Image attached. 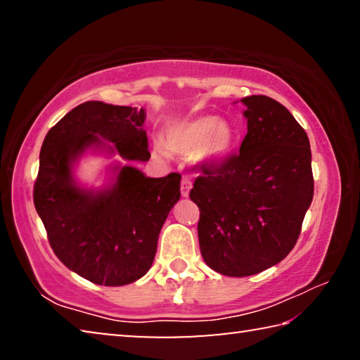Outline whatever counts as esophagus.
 <instances>
[{"label": "esophagus", "mask_w": 360, "mask_h": 360, "mask_svg": "<svg viewBox=\"0 0 360 360\" xmlns=\"http://www.w3.org/2000/svg\"><path fill=\"white\" fill-rule=\"evenodd\" d=\"M191 188H192L191 178H188V176H182V179H181V195L182 197H188Z\"/></svg>", "instance_id": "1"}]
</instances>
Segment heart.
<instances>
[{"label": "heart", "instance_id": "1", "mask_svg": "<svg viewBox=\"0 0 360 360\" xmlns=\"http://www.w3.org/2000/svg\"><path fill=\"white\" fill-rule=\"evenodd\" d=\"M235 133L227 120L212 115H197L176 120L168 125L163 136V144L169 150H193V157L203 163H219L227 158L233 148ZM158 155H167L162 144L155 146Z\"/></svg>", "mask_w": 360, "mask_h": 360}]
</instances>
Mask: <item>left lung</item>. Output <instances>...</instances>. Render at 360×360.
Instances as JSON below:
<instances>
[{"label":"left lung","mask_w":360,"mask_h":360,"mask_svg":"<svg viewBox=\"0 0 360 360\" xmlns=\"http://www.w3.org/2000/svg\"><path fill=\"white\" fill-rule=\"evenodd\" d=\"M248 133L240 152L200 163L191 200L200 210L203 260L225 276L257 275L295 246L311 205V149L288 108L265 95L241 100Z\"/></svg>","instance_id":"8db88e82"}]
</instances>
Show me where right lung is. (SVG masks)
<instances>
[{
    "instance_id": "obj_1",
    "label": "right lung",
    "mask_w": 360,
    "mask_h": 360,
    "mask_svg": "<svg viewBox=\"0 0 360 360\" xmlns=\"http://www.w3.org/2000/svg\"><path fill=\"white\" fill-rule=\"evenodd\" d=\"M144 119L143 108L85 101L49 130L41 148L33 202L47 240L65 266L100 285H125L149 271L181 197V174L148 178L135 167H114L112 184L87 191L76 184L72 165L89 148L149 160Z\"/></svg>"
}]
</instances>
